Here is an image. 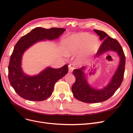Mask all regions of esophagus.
<instances>
[{"label":"esophagus","instance_id":"obj_1","mask_svg":"<svg viewBox=\"0 0 133 133\" xmlns=\"http://www.w3.org/2000/svg\"><path fill=\"white\" fill-rule=\"evenodd\" d=\"M73 68L72 66H69V73H71L72 72H73Z\"/></svg>","mask_w":133,"mask_h":133}]
</instances>
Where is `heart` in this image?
Instances as JSON below:
<instances>
[{
  "label": "heart",
  "mask_w": 133,
  "mask_h": 133,
  "mask_svg": "<svg viewBox=\"0 0 133 133\" xmlns=\"http://www.w3.org/2000/svg\"><path fill=\"white\" fill-rule=\"evenodd\" d=\"M99 47L97 37L88 33H81L70 38L67 44V53L68 55H74L82 51L77 59L79 63L96 53Z\"/></svg>",
  "instance_id": "b5f03b06"
}]
</instances>
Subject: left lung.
<instances>
[{"label":"left lung","instance_id":"1","mask_svg":"<svg viewBox=\"0 0 133 133\" xmlns=\"http://www.w3.org/2000/svg\"><path fill=\"white\" fill-rule=\"evenodd\" d=\"M94 30L99 36L101 41L104 40L96 55L99 56L108 51H114L117 52L119 56L120 63L118 69L115 71L109 84L103 89H96L89 85L84 72L85 69L84 66L73 70V73L76 79L71 87L72 92L76 99L87 103L102 102L113 95L122 84L125 65V56L119 43L103 31L96 29Z\"/></svg>","mask_w":133,"mask_h":133}]
</instances>
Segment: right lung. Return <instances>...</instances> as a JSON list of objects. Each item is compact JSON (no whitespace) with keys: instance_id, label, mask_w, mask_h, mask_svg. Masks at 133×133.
I'll return each instance as SVG.
<instances>
[{"instance_id":"add662e5","label":"right lung","mask_w":133,"mask_h":133,"mask_svg":"<svg viewBox=\"0 0 133 133\" xmlns=\"http://www.w3.org/2000/svg\"><path fill=\"white\" fill-rule=\"evenodd\" d=\"M65 30L60 28L38 27L24 35L15 44L9 63L8 78L11 86L21 97L30 101L48 99L53 92L55 83L68 73L67 64L58 69L48 67L33 76L25 75L21 66L24 52L30 46L44 39H57Z\"/></svg>"}]
</instances>
